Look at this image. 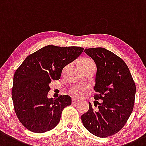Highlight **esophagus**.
Instances as JSON below:
<instances>
[{
    "label": "esophagus",
    "instance_id": "1",
    "mask_svg": "<svg viewBox=\"0 0 146 146\" xmlns=\"http://www.w3.org/2000/svg\"><path fill=\"white\" fill-rule=\"evenodd\" d=\"M71 102H72V104H76V103L78 102V100H76V99H74V98H72Z\"/></svg>",
    "mask_w": 146,
    "mask_h": 146
}]
</instances>
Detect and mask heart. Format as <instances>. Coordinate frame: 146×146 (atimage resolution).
<instances>
[{"mask_svg":"<svg viewBox=\"0 0 146 146\" xmlns=\"http://www.w3.org/2000/svg\"><path fill=\"white\" fill-rule=\"evenodd\" d=\"M80 64L81 68L82 70H85V69L90 68V66H95L94 62L92 60V59H89V58H83L80 61ZM87 90V88L85 87H81L80 85H74L69 90V93L70 94L73 95V96L77 98H80L83 95V94Z\"/></svg>","mask_w":146,"mask_h":146,"instance_id":"1","label":"heart"}]
</instances>
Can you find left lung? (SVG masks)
Instances as JSON below:
<instances>
[{
    "label": "left lung",
    "mask_w": 146,
    "mask_h": 146,
    "mask_svg": "<svg viewBox=\"0 0 146 146\" xmlns=\"http://www.w3.org/2000/svg\"><path fill=\"white\" fill-rule=\"evenodd\" d=\"M97 68L92 108L81 116L85 127L98 137L117 133L127 123L134 105L136 85L123 59L103 47L85 49Z\"/></svg>",
    "instance_id": "1"
}]
</instances>
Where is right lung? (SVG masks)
<instances>
[{
	"label": "right lung",
	"mask_w": 146,
	"mask_h": 146,
	"mask_svg": "<svg viewBox=\"0 0 146 146\" xmlns=\"http://www.w3.org/2000/svg\"><path fill=\"white\" fill-rule=\"evenodd\" d=\"M80 47L47 45L31 54L15 71L12 96L18 119L27 129L44 133L54 128L63 110L71 104L68 95L48 99L49 84L83 52Z\"/></svg>",
	"instance_id": "1"
}]
</instances>
